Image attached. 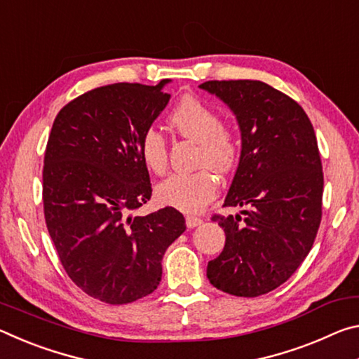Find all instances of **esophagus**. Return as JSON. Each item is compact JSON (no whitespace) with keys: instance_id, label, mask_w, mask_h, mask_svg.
<instances>
[{"instance_id":"34e87169","label":"esophagus","mask_w":359,"mask_h":359,"mask_svg":"<svg viewBox=\"0 0 359 359\" xmlns=\"http://www.w3.org/2000/svg\"><path fill=\"white\" fill-rule=\"evenodd\" d=\"M185 222H187V228H196V226H199V224L203 223V220L201 218H198V217H190L188 215L187 218H185Z\"/></svg>"}]
</instances>
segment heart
I'll list each match as a JSON object with an SVG mask.
<instances>
[{"label": "heart", "instance_id": "obj_1", "mask_svg": "<svg viewBox=\"0 0 359 359\" xmlns=\"http://www.w3.org/2000/svg\"><path fill=\"white\" fill-rule=\"evenodd\" d=\"M169 123L180 136L199 144L198 165H210L218 172H228L239 160V139L210 106L194 96H185L169 117ZM145 168L163 174L168 168L166 139L160 131L149 128L139 142ZM156 199L182 212H199L218 193V180L212 169L203 168L193 174H172L156 185Z\"/></svg>", "mask_w": 359, "mask_h": 359}]
</instances>
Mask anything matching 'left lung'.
<instances>
[{
  "label": "left lung",
  "mask_w": 359,
  "mask_h": 359,
  "mask_svg": "<svg viewBox=\"0 0 359 359\" xmlns=\"http://www.w3.org/2000/svg\"><path fill=\"white\" fill-rule=\"evenodd\" d=\"M226 104L241 130V156L218 222L223 252L208 278L228 294L257 297L285 283L311 252L321 222L323 171L313 126L290 96L259 81L199 85Z\"/></svg>",
  "instance_id": "8db88e82"
}]
</instances>
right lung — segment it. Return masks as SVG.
Instances as JSON below:
<instances>
[{"label": "right lung", "instance_id": "1", "mask_svg": "<svg viewBox=\"0 0 359 359\" xmlns=\"http://www.w3.org/2000/svg\"><path fill=\"white\" fill-rule=\"evenodd\" d=\"M155 87L112 83L68 102L48 136L42 199L48 234L66 274L107 304L150 294L166 248L185 231L174 208L135 217L151 196L139 142L168 106Z\"/></svg>", "mask_w": 359, "mask_h": 359}]
</instances>
